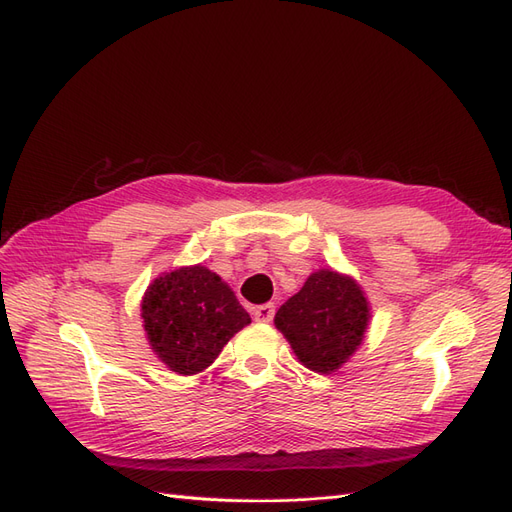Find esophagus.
I'll list each match as a JSON object with an SVG mask.
<instances>
[{
  "instance_id": "1",
  "label": "esophagus",
  "mask_w": 512,
  "mask_h": 512,
  "mask_svg": "<svg viewBox=\"0 0 512 512\" xmlns=\"http://www.w3.org/2000/svg\"><path fill=\"white\" fill-rule=\"evenodd\" d=\"M253 317L257 321H272L274 317V304H259L253 306Z\"/></svg>"
}]
</instances>
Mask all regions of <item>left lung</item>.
<instances>
[{
	"instance_id": "1",
	"label": "left lung",
	"mask_w": 512,
	"mask_h": 512,
	"mask_svg": "<svg viewBox=\"0 0 512 512\" xmlns=\"http://www.w3.org/2000/svg\"><path fill=\"white\" fill-rule=\"evenodd\" d=\"M369 302L349 276L319 270L274 315V324L306 369L332 373L356 352Z\"/></svg>"
}]
</instances>
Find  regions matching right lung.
I'll list each match as a JSON object with an SVG mask.
<instances>
[{
    "label": "right lung",
    "mask_w": 512,
    "mask_h": 512,
    "mask_svg": "<svg viewBox=\"0 0 512 512\" xmlns=\"http://www.w3.org/2000/svg\"><path fill=\"white\" fill-rule=\"evenodd\" d=\"M143 328L156 356L180 375H195L251 324L221 276L203 266L173 270L148 287L141 302Z\"/></svg>",
    "instance_id": "1"
}]
</instances>
